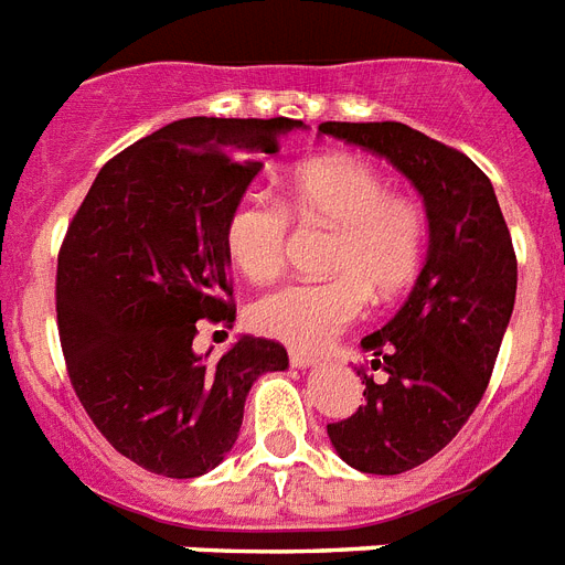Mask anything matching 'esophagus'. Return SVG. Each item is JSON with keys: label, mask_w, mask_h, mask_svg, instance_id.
Wrapping results in <instances>:
<instances>
[{"label": "esophagus", "mask_w": 565, "mask_h": 565, "mask_svg": "<svg viewBox=\"0 0 565 565\" xmlns=\"http://www.w3.org/2000/svg\"><path fill=\"white\" fill-rule=\"evenodd\" d=\"M288 361H291V367H315L318 364V355H311V353H300V350H291L288 353Z\"/></svg>", "instance_id": "obj_1"}]
</instances>
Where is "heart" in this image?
Instances as JSON below:
<instances>
[{
  "label": "heart",
  "mask_w": 565,
  "mask_h": 565,
  "mask_svg": "<svg viewBox=\"0 0 565 565\" xmlns=\"http://www.w3.org/2000/svg\"><path fill=\"white\" fill-rule=\"evenodd\" d=\"M291 218L300 227H327L329 279L279 286L250 303L247 320L259 335L295 350H323L364 315L367 300L391 303L417 279L426 256L423 206L359 157H327L297 171L282 204L247 192L224 224L230 262L250 282H268L288 256Z\"/></svg>",
  "instance_id": "1"
}]
</instances>
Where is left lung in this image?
<instances>
[{
	"instance_id": "obj_1",
	"label": "left lung",
	"mask_w": 565,
	"mask_h": 565,
	"mask_svg": "<svg viewBox=\"0 0 565 565\" xmlns=\"http://www.w3.org/2000/svg\"><path fill=\"white\" fill-rule=\"evenodd\" d=\"M320 134L385 157L426 201L428 256L405 306L361 347L385 382L329 423L350 467L399 476L435 458L481 403L516 300V254L493 183L455 148L403 121H323Z\"/></svg>"
}]
</instances>
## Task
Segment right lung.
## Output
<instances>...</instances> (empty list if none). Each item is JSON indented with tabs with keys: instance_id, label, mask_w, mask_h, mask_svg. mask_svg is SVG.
<instances>
[{
	"instance_id": "add662e5",
	"label": "right lung",
	"mask_w": 565,
	"mask_h": 565,
	"mask_svg": "<svg viewBox=\"0 0 565 565\" xmlns=\"http://www.w3.org/2000/svg\"><path fill=\"white\" fill-rule=\"evenodd\" d=\"M286 119L171 121L113 157L57 254V332L70 382L107 444L148 472L198 478L242 428L247 391L286 347L238 338L206 361L198 320L233 323L224 224Z\"/></svg>"
}]
</instances>
